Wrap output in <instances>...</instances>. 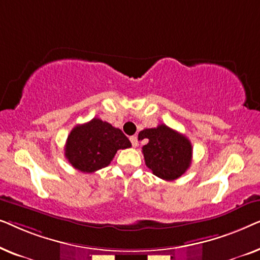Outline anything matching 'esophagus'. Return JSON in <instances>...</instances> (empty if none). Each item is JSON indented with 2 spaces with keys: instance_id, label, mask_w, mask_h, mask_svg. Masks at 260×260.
<instances>
[{
  "instance_id": "obj_1",
  "label": "esophagus",
  "mask_w": 260,
  "mask_h": 260,
  "mask_svg": "<svg viewBox=\"0 0 260 260\" xmlns=\"http://www.w3.org/2000/svg\"><path fill=\"white\" fill-rule=\"evenodd\" d=\"M130 141H131V144H133V147L136 148L137 145H138L137 137H136V136H131V137H130Z\"/></svg>"
}]
</instances>
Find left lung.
<instances>
[{
	"label": "left lung",
	"instance_id": "left-lung-1",
	"mask_svg": "<svg viewBox=\"0 0 260 260\" xmlns=\"http://www.w3.org/2000/svg\"><path fill=\"white\" fill-rule=\"evenodd\" d=\"M138 138L149 141L143 145L142 152L145 165L159 179L174 181L189 168L193 148L190 141L182 134L166 124H159L157 127L142 130Z\"/></svg>",
	"mask_w": 260,
	"mask_h": 260
}]
</instances>
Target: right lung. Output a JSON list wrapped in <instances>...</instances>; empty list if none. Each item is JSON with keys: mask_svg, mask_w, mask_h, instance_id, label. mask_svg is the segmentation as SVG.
Listing matches in <instances>:
<instances>
[{"mask_svg": "<svg viewBox=\"0 0 260 260\" xmlns=\"http://www.w3.org/2000/svg\"><path fill=\"white\" fill-rule=\"evenodd\" d=\"M130 147L129 138L122 130L93 118L73 127L67 137L65 156L73 168L83 173H93L108 167L117 150Z\"/></svg>", "mask_w": 260, "mask_h": 260, "instance_id": "1", "label": "right lung"}]
</instances>
